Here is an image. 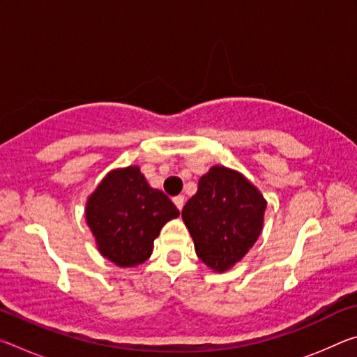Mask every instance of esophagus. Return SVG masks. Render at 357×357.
Segmentation results:
<instances>
[{"label": "esophagus", "mask_w": 357, "mask_h": 357, "mask_svg": "<svg viewBox=\"0 0 357 357\" xmlns=\"http://www.w3.org/2000/svg\"><path fill=\"white\" fill-rule=\"evenodd\" d=\"M173 202H174V204H176V208H178L179 211L183 209V206H184V197H183V195L174 197V198H173Z\"/></svg>", "instance_id": "esophagus-1"}]
</instances>
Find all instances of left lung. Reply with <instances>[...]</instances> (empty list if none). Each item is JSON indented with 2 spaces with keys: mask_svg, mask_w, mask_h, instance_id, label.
Wrapping results in <instances>:
<instances>
[{
  "mask_svg": "<svg viewBox=\"0 0 357 357\" xmlns=\"http://www.w3.org/2000/svg\"><path fill=\"white\" fill-rule=\"evenodd\" d=\"M266 200L243 174L215 165L198 181L183 220L202 261L225 273L243 259L263 229Z\"/></svg>",
  "mask_w": 357,
  "mask_h": 357,
  "instance_id": "obj_1",
  "label": "left lung"
}]
</instances>
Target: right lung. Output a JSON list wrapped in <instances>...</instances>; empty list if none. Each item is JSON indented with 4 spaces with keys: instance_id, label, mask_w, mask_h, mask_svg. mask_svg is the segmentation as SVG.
I'll list each match as a JSON object with an SVG mask.
<instances>
[{
    "instance_id": "right-lung-1",
    "label": "right lung",
    "mask_w": 357,
    "mask_h": 357,
    "mask_svg": "<svg viewBox=\"0 0 357 357\" xmlns=\"http://www.w3.org/2000/svg\"><path fill=\"white\" fill-rule=\"evenodd\" d=\"M84 213L99 252L121 268L146 261L162 227L179 215L170 198L153 189L138 167L108 173L89 195Z\"/></svg>"
}]
</instances>
